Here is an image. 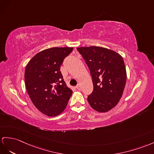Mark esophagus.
Listing matches in <instances>:
<instances>
[{"mask_svg": "<svg viewBox=\"0 0 154 154\" xmlns=\"http://www.w3.org/2000/svg\"><path fill=\"white\" fill-rule=\"evenodd\" d=\"M76 89H78V90H81V85H80V84H78L77 85H76Z\"/></svg>", "mask_w": 154, "mask_h": 154, "instance_id": "obj_1", "label": "esophagus"}]
</instances>
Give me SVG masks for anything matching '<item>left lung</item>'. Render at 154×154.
<instances>
[{"label": "left lung", "mask_w": 154, "mask_h": 154, "mask_svg": "<svg viewBox=\"0 0 154 154\" xmlns=\"http://www.w3.org/2000/svg\"><path fill=\"white\" fill-rule=\"evenodd\" d=\"M91 75L93 91L88 96L91 107L106 112L115 107L122 97L127 72L121 55L99 46L77 48Z\"/></svg>", "instance_id": "left-lung-1"}]
</instances>
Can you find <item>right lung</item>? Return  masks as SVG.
Masks as SVG:
<instances>
[{
	"mask_svg": "<svg viewBox=\"0 0 154 154\" xmlns=\"http://www.w3.org/2000/svg\"><path fill=\"white\" fill-rule=\"evenodd\" d=\"M73 48H51L30 60L25 70L26 89L34 105L50 117L64 111L72 91L63 78L60 67Z\"/></svg>",
	"mask_w": 154,
	"mask_h": 154,
	"instance_id": "1",
	"label": "right lung"
}]
</instances>
